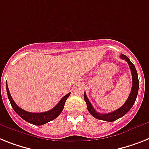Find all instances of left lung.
I'll use <instances>...</instances> for the list:
<instances>
[{
  "mask_svg": "<svg viewBox=\"0 0 149 149\" xmlns=\"http://www.w3.org/2000/svg\"><path fill=\"white\" fill-rule=\"evenodd\" d=\"M120 58H121L122 59H125L127 61L129 65H130V70H131V73H132V90H131V93H130L128 99L126 100V101L125 102V104L122 106L121 107H120L119 109L115 110V111L109 113H97V112L94 110V108L93 107V106L91 105V102L88 99V97H87L85 92H84V100H85L86 104H87V107H88V111L96 119H98V120H105V121L107 122L115 121V120L120 119L122 116H123L126 113H127L128 112L130 111V109L132 108L133 104H135V102H136V97H137V95H138L139 86L138 74H137V72H136V67L131 62V61H130V58L127 56L121 54L120 55Z\"/></svg>",
  "mask_w": 149,
  "mask_h": 149,
  "instance_id": "left-lung-1",
  "label": "left lung"
}]
</instances>
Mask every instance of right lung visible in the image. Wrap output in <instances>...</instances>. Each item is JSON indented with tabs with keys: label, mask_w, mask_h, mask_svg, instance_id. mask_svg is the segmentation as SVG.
I'll return each mask as SVG.
<instances>
[{
	"label": "right lung",
	"mask_w": 149,
	"mask_h": 149,
	"mask_svg": "<svg viewBox=\"0 0 149 149\" xmlns=\"http://www.w3.org/2000/svg\"><path fill=\"white\" fill-rule=\"evenodd\" d=\"M6 86H7V96H8V99H9L11 106H12L14 111L25 121L33 124V125H36V126H41V125L47 123L48 122L55 120V118L59 116V114L63 110L66 100L68 98L70 94H71V93H68V94H66L65 97L61 98V100L58 103V104L55 106V107L49 110V111L44 112V113H30V112H27L23 110L16 104L15 102L13 101L10 94L7 82H6Z\"/></svg>",
	"instance_id": "add662e5"
}]
</instances>
